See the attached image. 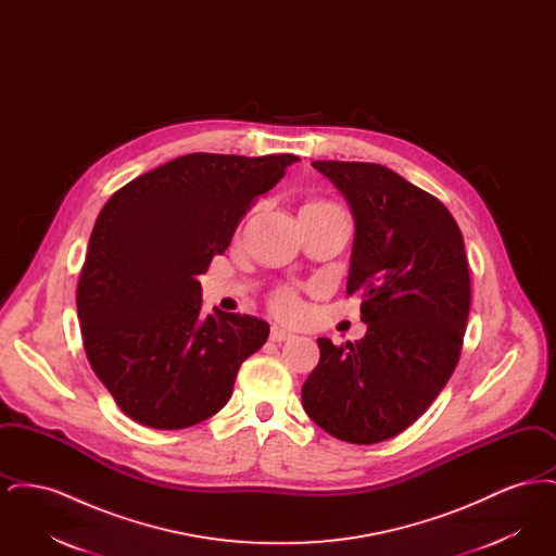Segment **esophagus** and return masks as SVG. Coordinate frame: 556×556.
I'll return each mask as SVG.
<instances>
[{"label":"esophagus","instance_id":"esophagus-1","mask_svg":"<svg viewBox=\"0 0 556 556\" xmlns=\"http://www.w3.org/2000/svg\"><path fill=\"white\" fill-rule=\"evenodd\" d=\"M293 338L295 336L291 331H286L283 327H277V325L270 327V340L273 342H288V340H293Z\"/></svg>","mask_w":556,"mask_h":556}]
</instances>
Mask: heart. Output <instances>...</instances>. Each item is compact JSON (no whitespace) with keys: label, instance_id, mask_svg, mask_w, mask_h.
<instances>
[{"label":"heart","instance_id":"heart-1","mask_svg":"<svg viewBox=\"0 0 556 556\" xmlns=\"http://www.w3.org/2000/svg\"><path fill=\"white\" fill-rule=\"evenodd\" d=\"M306 208H336V206H331V204H311ZM275 311L281 313V315H298L300 302L291 291H281L275 298Z\"/></svg>","mask_w":556,"mask_h":556}]
</instances>
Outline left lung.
<instances>
[{
	"instance_id": "1",
	"label": "left lung",
	"mask_w": 556,
	"mask_h": 556,
	"mask_svg": "<svg viewBox=\"0 0 556 556\" xmlns=\"http://www.w3.org/2000/svg\"><path fill=\"white\" fill-rule=\"evenodd\" d=\"M354 218L348 293H361L358 342L318 338L302 406L329 435L377 444L415 424L448 383L471 306L463 233L448 208L372 162H313Z\"/></svg>"
}]
</instances>
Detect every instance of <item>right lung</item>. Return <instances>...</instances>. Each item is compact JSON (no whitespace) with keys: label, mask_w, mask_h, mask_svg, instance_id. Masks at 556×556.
I'll use <instances>...</instances> for the list:
<instances>
[{"label":"right lung","mask_w":556,"mask_h":556,"mask_svg":"<svg viewBox=\"0 0 556 556\" xmlns=\"http://www.w3.org/2000/svg\"><path fill=\"white\" fill-rule=\"evenodd\" d=\"M298 160L187 154L132 179L100 212L77 288L80 336L132 421L184 429L216 415L241 363L265 345L263 318L202 315L198 277Z\"/></svg>","instance_id":"add662e5"}]
</instances>
